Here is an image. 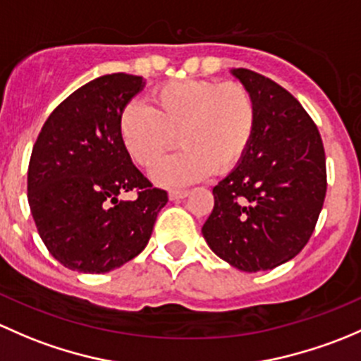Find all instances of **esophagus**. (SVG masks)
Instances as JSON below:
<instances>
[{
  "mask_svg": "<svg viewBox=\"0 0 361 361\" xmlns=\"http://www.w3.org/2000/svg\"><path fill=\"white\" fill-rule=\"evenodd\" d=\"M188 195H189L188 191H170L169 198L172 200V202H176V200H184Z\"/></svg>",
  "mask_w": 361,
  "mask_h": 361,
  "instance_id": "esophagus-1",
  "label": "esophagus"
}]
</instances>
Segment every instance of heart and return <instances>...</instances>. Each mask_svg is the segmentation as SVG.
I'll return each instance as SVG.
<instances>
[{"label": "heart", "instance_id": "obj_1", "mask_svg": "<svg viewBox=\"0 0 361 361\" xmlns=\"http://www.w3.org/2000/svg\"><path fill=\"white\" fill-rule=\"evenodd\" d=\"M154 109L128 102L118 120L126 153L140 166H151L176 144L182 149L153 170L163 188H182L212 172L226 173L243 159L254 139L257 107L250 92L238 83L179 80L151 94Z\"/></svg>", "mask_w": 361, "mask_h": 361}]
</instances>
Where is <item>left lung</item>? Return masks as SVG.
<instances>
[{
    "label": "left lung",
    "instance_id": "1",
    "mask_svg": "<svg viewBox=\"0 0 361 361\" xmlns=\"http://www.w3.org/2000/svg\"><path fill=\"white\" fill-rule=\"evenodd\" d=\"M254 97L257 125L247 154L214 188L202 233L215 255L247 273L295 257L317 226L326 192L322 137L290 92L250 69H233Z\"/></svg>",
    "mask_w": 361,
    "mask_h": 361
}]
</instances>
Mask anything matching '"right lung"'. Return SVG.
<instances>
[{
	"mask_svg": "<svg viewBox=\"0 0 361 361\" xmlns=\"http://www.w3.org/2000/svg\"><path fill=\"white\" fill-rule=\"evenodd\" d=\"M144 85L125 73L95 78L55 107L32 147V219L48 252L73 271L107 273L132 261L169 202L133 165L118 130ZM128 190L137 191L133 202L117 200Z\"/></svg>",
	"mask_w": 361,
	"mask_h": 361,
	"instance_id": "obj_1",
	"label": "right lung"
}]
</instances>
